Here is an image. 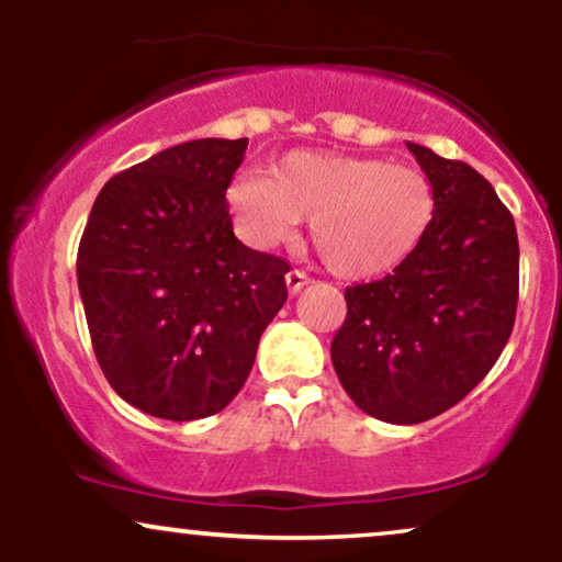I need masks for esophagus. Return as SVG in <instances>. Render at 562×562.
<instances>
[{
  "instance_id": "esophagus-1",
  "label": "esophagus",
  "mask_w": 562,
  "mask_h": 562,
  "mask_svg": "<svg viewBox=\"0 0 562 562\" xmlns=\"http://www.w3.org/2000/svg\"><path fill=\"white\" fill-rule=\"evenodd\" d=\"M285 285H288V293L290 295L301 293V290L308 285V274H303L301 269H293V272L285 274Z\"/></svg>"
}]
</instances>
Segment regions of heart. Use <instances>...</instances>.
Listing matches in <instances>:
<instances>
[{
  "label": "heart",
  "instance_id": "1",
  "mask_svg": "<svg viewBox=\"0 0 562 562\" xmlns=\"http://www.w3.org/2000/svg\"><path fill=\"white\" fill-rule=\"evenodd\" d=\"M227 200L240 235L256 248L290 243L303 216L335 274L364 280L391 272L425 240L436 216L428 177L415 166L380 158L293 150L274 173L245 169Z\"/></svg>",
  "mask_w": 562,
  "mask_h": 562
}]
</instances>
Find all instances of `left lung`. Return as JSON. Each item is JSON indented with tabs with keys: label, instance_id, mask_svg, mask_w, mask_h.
Listing matches in <instances>:
<instances>
[{
	"label": "left lung",
	"instance_id": "obj_1",
	"mask_svg": "<svg viewBox=\"0 0 562 562\" xmlns=\"http://www.w3.org/2000/svg\"><path fill=\"white\" fill-rule=\"evenodd\" d=\"M406 147L434 187V224L391 274L346 288L330 346L353 404L393 425L465 398L507 346L518 306V232L494 187L462 160Z\"/></svg>",
	"mask_w": 562,
	"mask_h": 562
}]
</instances>
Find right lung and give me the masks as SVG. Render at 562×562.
Listing matches in <instances>:
<instances>
[{
	"label": "right lung",
	"mask_w": 562,
	"mask_h": 562,
	"mask_svg": "<svg viewBox=\"0 0 562 562\" xmlns=\"http://www.w3.org/2000/svg\"><path fill=\"white\" fill-rule=\"evenodd\" d=\"M248 139H192L115 173L83 229L76 277L108 383L160 420L222 412L288 301V261L232 232L227 187Z\"/></svg>",
	"instance_id": "1"
}]
</instances>
